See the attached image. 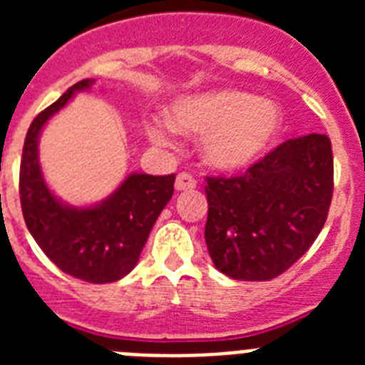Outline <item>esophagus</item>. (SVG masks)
I'll return each mask as SVG.
<instances>
[{"label": "esophagus", "mask_w": 365, "mask_h": 365, "mask_svg": "<svg viewBox=\"0 0 365 365\" xmlns=\"http://www.w3.org/2000/svg\"><path fill=\"white\" fill-rule=\"evenodd\" d=\"M195 185H197V180H195V177L192 175V173H179L175 179V190H179V192H182V190H192L195 188Z\"/></svg>", "instance_id": "1"}]
</instances>
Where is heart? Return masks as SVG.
<instances>
[{"label": "heart", "instance_id": "obj_1", "mask_svg": "<svg viewBox=\"0 0 365 365\" xmlns=\"http://www.w3.org/2000/svg\"><path fill=\"white\" fill-rule=\"evenodd\" d=\"M170 124L179 133L205 135L206 163L232 172L254 163L269 148L278 133L279 111L272 102L225 89L179 98L170 109ZM148 133L155 143H172L166 124L153 122Z\"/></svg>", "mask_w": 365, "mask_h": 365}]
</instances>
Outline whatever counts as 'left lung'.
Returning <instances> with one entry per match:
<instances>
[{
	"label": "left lung",
	"mask_w": 365,
	"mask_h": 365,
	"mask_svg": "<svg viewBox=\"0 0 365 365\" xmlns=\"http://www.w3.org/2000/svg\"><path fill=\"white\" fill-rule=\"evenodd\" d=\"M327 135L289 138L234 177H206L205 240L228 278L269 282L307 252L333 199Z\"/></svg>",
	"instance_id": "1"
}]
</instances>
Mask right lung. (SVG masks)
<instances>
[{
    "label": "right lung",
    "instance_id": "1",
    "mask_svg": "<svg viewBox=\"0 0 365 365\" xmlns=\"http://www.w3.org/2000/svg\"><path fill=\"white\" fill-rule=\"evenodd\" d=\"M91 83L86 78L71 86L32 120L19 164V201L29 232L58 269L83 282L111 283L137 265L155 221L172 199L175 175L131 173L111 197L91 208H71L54 197L41 177L38 137L45 122Z\"/></svg>",
    "mask_w": 365,
    "mask_h": 365
}]
</instances>
